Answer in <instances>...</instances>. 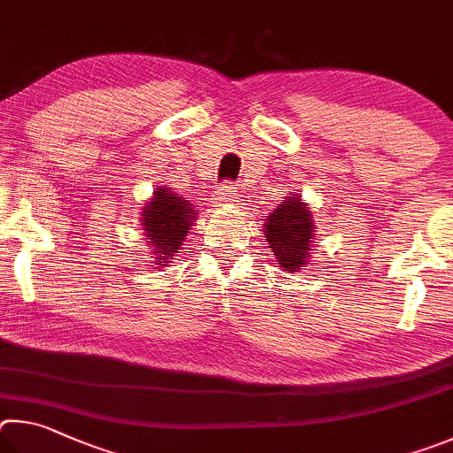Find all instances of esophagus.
Returning a JSON list of instances; mask_svg holds the SVG:
<instances>
[{"label": "esophagus", "mask_w": 453, "mask_h": 453, "mask_svg": "<svg viewBox=\"0 0 453 453\" xmlns=\"http://www.w3.org/2000/svg\"><path fill=\"white\" fill-rule=\"evenodd\" d=\"M236 196V190L233 185H225L214 190V196H212V203L214 204H226V203H233Z\"/></svg>", "instance_id": "34e87169"}]
</instances>
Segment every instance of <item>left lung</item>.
Here are the masks:
<instances>
[{"label":"left lung","mask_w":453,"mask_h":453,"mask_svg":"<svg viewBox=\"0 0 453 453\" xmlns=\"http://www.w3.org/2000/svg\"><path fill=\"white\" fill-rule=\"evenodd\" d=\"M263 233L282 271L296 273L311 260L316 220L311 206L298 193L284 196V201L268 214Z\"/></svg>","instance_id":"1"}]
</instances>
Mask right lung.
<instances>
[{
    "label": "right lung",
    "mask_w": 453,
    "mask_h": 453,
    "mask_svg": "<svg viewBox=\"0 0 453 453\" xmlns=\"http://www.w3.org/2000/svg\"><path fill=\"white\" fill-rule=\"evenodd\" d=\"M198 211L173 193L169 187H157L141 211V226L145 231V244L150 252L149 266L163 268L180 250L190 226H195Z\"/></svg>",
    "instance_id": "add662e5"
}]
</instances>
